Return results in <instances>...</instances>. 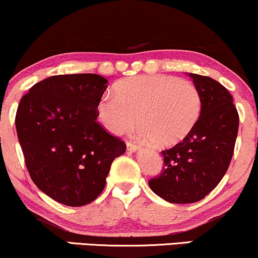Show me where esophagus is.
<instances>
[{
    "label": "esophagus",
    "instance_id": "34e87169",
    "mask_svg": "<svg viewBox=\"0 0 258 258\" xmlns=\"http://www.w3.org/2000/svg\"><path fill=\"white\" fill-rule=\"evenodd\" d=\"M126 146H127V150H130V152H137V150L139 149V147L137 146V144L135 143V142H127L126 143Z\"/></svg>",
    "mask_w": 258,
    "mask_h": 258
}]
</instances>
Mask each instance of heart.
Wrapping results in <instances>:
<instances>
[{
	"label": "heart",
	"instance_id": "b5f03b06",
	"mask_svg": "<svg viewBox=\"0 0 258 258\" xmlns=\"http://www.w3.org/2000/svg\"><path fill=\"white\" fill-rule=\"evenodd\" d=\"M201 109V94L191 82L170 75H139L117 82L115 94H103L96 111L102 126L115 136L128 132L138 115L139 135L170 147L191 132Z\"/></svg>",
	"mask_w": 258,
	"mask_h": 258
}]
</instances>
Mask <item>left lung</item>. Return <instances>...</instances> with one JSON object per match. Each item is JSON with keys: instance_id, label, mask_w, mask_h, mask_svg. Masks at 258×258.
Returning a JSON list of instances; mask_svg holds the SVG:
<instances>
[{"instance_id": "obj_1", "label": "left lung", "mask_w": 258, "mask_h": 258, "mask_svg": "<svg viewBox=\"0 0 258 258\" xmlns=\"http://www.w3.org/2000/svg\"><path fill=\"white\" fill-rule=\"evenodd\" d=\"M201 94L203 109L191 132L162 150L164 168L150 189L172 204L197 203L211 193L229 167L239 128L232 94L209 76L189 74Z\"/></svg>"}]
</instances>
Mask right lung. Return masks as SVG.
I'll use <instances>...</instances> for the list:
<instances>
[{
	"label": "right lung",
	"instance_id": "obj_1",
	"mask_svg": "<svg viewBox=\"0 0 258 258\" xmlns=\"http://www.w3.org/2000/svg\"><path fill=\"white\" fill-rule=\"evenodd\" d=\"M108 80L97 74L55 75L20 100L16 127L32 182L53 200L84 206L98 198L126 144L97 122Z\"/></svg>",
	"mask_w": 258,
	"mask_h": 258
}]
</instances>
